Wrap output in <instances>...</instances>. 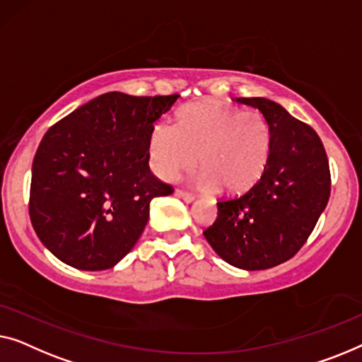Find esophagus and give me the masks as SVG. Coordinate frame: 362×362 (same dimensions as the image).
<instances>
[{"label": "esophagus", "instance_id": "esophagus-1", "mask_svg": "<svg viewBox=\"0 0 362 362\" xmlns=\"http://www.w3.org/2000/svg\"><path fill=\"white\" fill-rule=\"evenodd\" d=\"M175 195L179 197V198H182V200L187 202V203H192L193 200H195V197H193L192 193H187V192H183V190H177Z\"/></svg>", "mask_w": 362, "mask_h": 362}]
</instances>
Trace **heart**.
Masks as SVG:
<instances>
[{"instance_id":"obj_1","label":"heart","mask_w":362,"mask_h":362,"mask_svg":"<svg viewBox=\"0 0 362 362\" xmlns=\"http://www.w3.org/2000/svg\"><path fill=\"white\" fill-rule=\"evenodd\" d=\"M271 147V126L261 111L205 101L183 108L179 126L156 124L149 156L162 180L174 182L200 162V190L220 187L226 195H243L262 179Z\"/></svg>"}]
</instances>
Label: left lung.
<instances>
[{"mask_svg": "<svg viewBox=\"0 0 362 362\" xmlns=\"http://www.w3.org/2000/svg\"><path fill=\"white\" fill-rule=\"evenodd\" d=\"M271 126L267 169L251 190L218 202L206 241L223 261L246 271L279 266L300 251L327 208L332 192L323 142L308 124L267 98H238Z\"/></svg>", "mask_w": 362, "mask_h": 362, "instance_id": "8db88e82", "label": "left lung"}]
</instances>
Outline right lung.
I'll return each instance as SVG.
<instances>
[{
	"label": "right lung",
	"instance_id": "1",
	"mask_svg": "<svg viewBox=\"0 0 362 362\" xmlns=\"http://www.w3.org/2000/svg\"><path fill=\"white\" fill-rule=\"evenodd\" d=\"M177 98L110 91L45 132L33 162L29 216L55 257L105 271L134 247L152 198L174 192L149 169V139Z\"/></svg>",
	"mask_w": 362,
	"mask_h": 362
}]
</instances>
